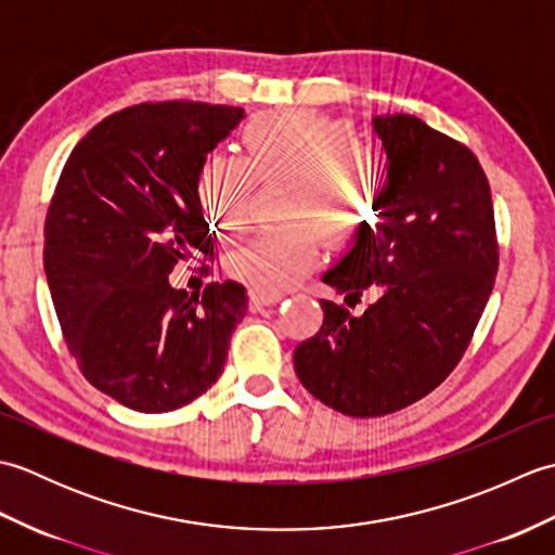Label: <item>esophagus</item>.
Wrapping results in <instances>:
<instances>
[{
  "instance_id": "obj_1",
  "label": "esophagus",
  "mask_w": 555,
  "mask_h": 555,
  "mask_svg": "<svg viewBox=\"0 0 555 555\" xmlns=\"http://www.w3.org/2000/svg\"><path fill=\"white\" fill-rule=\"evenodd\" d=\"M281 298H284V293H279V291H267V288H250V305H253L255 310L269 308V305L279 302Z\"/></svg>"
}]
</instances>
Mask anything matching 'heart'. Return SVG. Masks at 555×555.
Segmentation results:
<instances>
[{"mask_svg": "<svg viewBox=\"0 0 555 555\" xmlns=\"http://www.w3.org/2000/svg\"><path fill=\"white\" fill-rule=\"evenodd\" d=\"M245 157L211 155L199 167L197 197L223 238L250 223L255 181L288 179L286 227L255 233L229 259L253 288H288L322 262L324 235L344 245L367 227L382 199L384 169L352 128L310 109L259 114L243 131Z\"/></svg>", "mask_w": 555, "mask_h": 555, "instance_id": "obj_1", "label": "heart"}]
</instances>
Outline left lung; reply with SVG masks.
<instances>
[{
  "label": "left lung",
  "mask_w": 555,
  "mask_h": 555,
  "mask_svg": "<svg viewBox=\"0 0 555 555\" xmlns=\"http://www.w3.org/2000/svg\"><path fill=\"white\" fill-rule=\"evenodd\" d=\"M386 183L352 250L322 276L346 298L374 288L362 314L322 300L324 322L293 352L324 405L382 417L431 393L465 356L499 271L491 191L477 157L417 116L372 119Z\"/></svg>",
  "instance_id": "obj_1"
}]
</instances>
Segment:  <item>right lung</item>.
<instances>
[{
	"mask_svg": "<svg viewBox=\"0 0 555 555\" xmlns=\"http://www.w3.org/2000/svg\"><path fill=\"white\" fill-rule=\"evenodd\" d=\"M243 116L227 104H135L92 128L59 176L44 219L56 320L82 376L131 410L203 396L247 312L235 281L203 298L169 284L179 262L215 255L197 176Z\"/></svg>",
	"mask_w": 555,
	"mask_h": 555,
	"instance_id": "obj_1",
	"label": "right lung"
}]
</instances>
